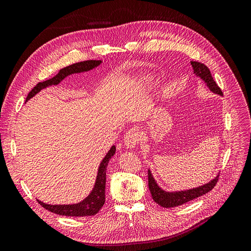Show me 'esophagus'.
I'll return each instance as SVG.
<instances>
[{
    "label": "esophagus",
    "mask_w": 251,
    "mask_h": 251,
    "mask_svg": "<svg viewBox=\"0 0 251 251\" xmlns=\"http://www.w3.org/2000/svg\"><path fill=\"white\" fill-rule=\"evenodd\" d=\"M141 138V131L140 129L136 127H132L131 129H129L127 133L124 136V144L129 149H133L135 146L137 145L138 141Z\"/></svg>",
    "instance_id": "esophagus-1"
}]
</instances>
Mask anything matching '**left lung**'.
I'll use <instances>...</instances> for the list:
<instances>
[{
	"instance_id": "8db88e82",
	"label": "left lung",
	"mask_w": 251,
	"mask_h": 251,
	"mask_svg": "<svg viewBox=\"0 0 251 251\" xmlns=\"http://www.w3.org/2000/svg\"><path fill=\"white\" fill-rule=\"evenodd\" d=\"M191 66L193 68V72L197 76L201 77L207 87L213 92L216 93V94L222 95V91L218 87L215 80L213 79L211 72L209 68L206 66L205 64L197 62V61H191ZM219 176V175H218ZM218 176L213 179L211 182L202 185V186L197 187V188H192L188 190H184V191H176V192H169L161 189L158 184L156 183L155 179L153 178V175L151 171H148V185H149V189L151 192V196L156 203H158L159 206L164 207V208H174V207H178L183 205V203H186L194 199H197L199 197L203 196L207 192L211 191L214 186L216 185L218 181Z\"/></svg>"
}]
</instances>
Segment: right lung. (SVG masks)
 I'll use <instances>...</instances> for the list:
<instances>
[{
	"label": "right lung",
	"instance_id": "right-lung-1",
	"mask_svg": "<svg viewBox=\"0 0 251 251\" xmlns=\"http://www.w3.org/2000/svg\"><path fill=\"white\" fill-rule=\"evenodd\" d=\"M100 64H101L100 60L98 61L89 60V61H83V62H78L75 64L69 65V66L61 69L57 75L51 77L50 79L37 83L29 94H27L25 102L27 100H30L33 96H35L37 93H39L42 89L50 86L58 85V83H60L66 76L71 75L73 73H80V72H86V71L92 70L93 68L99 66ZM115 153H116V147L113 146L99 165L94 188H93V190L91 191L89 196L80 202L73 203V205H48V203H44L41 201H38V202L44 209L49 210L52 213H55V214L58 215L83 217V216H92V215L97 214L99 210L102 208V206L104 205L106 168H107L108 161L110 160L111 157L115 155Z\"/></svg>",
	"mask_w": 251,
	"mask_h": 251
}]
</instances>
